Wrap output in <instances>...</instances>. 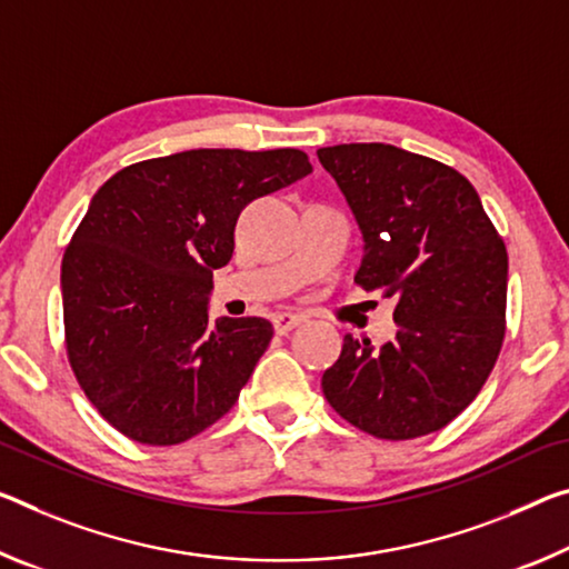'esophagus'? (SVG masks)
I'll use <instances>...</instances> for the list:
<instances>
[{
    "label": "esophagus",
    "instance_id": "1",
    "mask_svg": "<svg viewBox=\"0 0 569 569\" xmlns=\"http://www.w3.org/2000/svg\"><path fill=\"white\" fill-rule=\"evenodd\" d=\"M301 321H303V313L281 311L273 317V329H276V333H288L293 327H299Z\"/></svg>",
    "mask_w": 569,
    "mask_h": 569
}]
</instances>
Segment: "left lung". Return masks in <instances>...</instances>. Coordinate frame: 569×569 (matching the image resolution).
Here are the masks:
<instances>
[{"label": "left lung", "instance_id": "left-lung-1", "mask_svg": "<svg viewBox=\"0 0 569 569\" xmlns=\"http://www.w3.org/2000/svg\"><path fill=\"white\" fill-rule=\"evenodd\" d=\"M362 230L355 281L395 299L398 333L380 349L345 337L321 377L351 426L385 440L446 428L489 380L507 331V246L453 167L390 143L317 151Z\"/></svg>", "mask_w": 569, "mask_h": 569}]
</instances>
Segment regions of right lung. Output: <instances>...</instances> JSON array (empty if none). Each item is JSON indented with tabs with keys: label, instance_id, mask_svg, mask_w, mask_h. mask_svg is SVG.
<instances>
[{
	"label": "right lung",
	"instance_id": "1",
	"mask_svg": "<svg viewBox=\"0 0 569 569\" xmlns=\"http://www.w3.org/2000/svg\"><path fill=\"white\" fill-rule=\"evenodd\" d=\"M299 149H192L108 179L62 256L68 359L93 408L147 446L218 422L273 327L210 323L212 270L230 263L242 207L311 174Z\"/></svg>",
	"mask_w": 569,
	"mask_h": 569
}]
</instances>
